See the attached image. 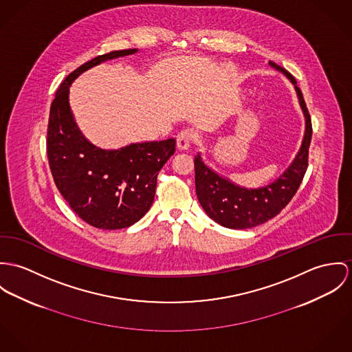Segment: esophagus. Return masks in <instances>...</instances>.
<instances>
[{
  "mask_svg": "<svg viewBox=\"0 0 352 352\" xmlns=\"http://www.w3.org/2000/svg\"><path fill=\"white\" fill-rule=\"evenodd\" d=\"M195 133L190 129H184L177 136V146L179 150H186L195 142Z\"/></svg>",
  "mask_w": 352,
  "mask_h": 352,
  "instance_id": "1",
  "label": "esophagus"
}]
</instances>
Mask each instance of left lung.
<instances>
[{"mask_svg": "<svg viewBox=\"0 0 352 352\" xmlns=\"http://www.w3.org/2000/svg\"><path fill=\"white\" fill-rule=\"evenodd\" d=\"M296 87L300 105L305 115L307 128L302 146L292 166L272 185L261 189H244L213 173L199 155L195 159V193L206 214L220 226L231 230H247L272 220L297 193L308 168L309 146L312 140V120L301 89L294 77L270 60Z\"/></svg>", "mask_w": 352, "mask_h": 352, "instance_id": "8db88e82", "label": "left lung"}]
</instances>
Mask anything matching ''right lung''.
Segmentation results:
<instances>
[{
  "mask_svg": "<svg viewBox=\"0 0 352 352\" xmlns=\"http://www.w3.org/2000/svg\"><path fill=\"white\" fill-rule=\"evenodd\" d=\"M136 51H111L79 66L60 83L50 109L47 155L54 182L79 217L100 230L128 228L150 210L157 174L175 153V139L100 150L82 136L74 122L69 87L85 70Z\"/></svg>",
  "mask_w": 352,
  "mask_h": 352,
  "instance_id": "obj_1",
  "label": "right lung"
}]
</instances>
